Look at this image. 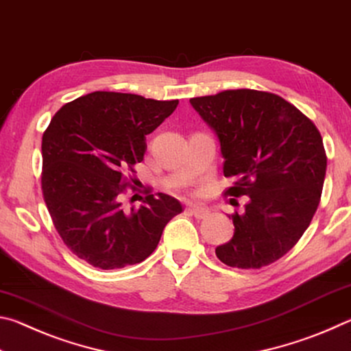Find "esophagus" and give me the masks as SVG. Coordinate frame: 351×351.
<instances>
[{
	"mask_svg": "<svg viewBox=\"0 0 351 351\" xmlns=\"http://www.w3.org/2000/svg\"><path fill=\"white\" fill-rule=\"evenodd\" d=\"M187 212L192 213V215L198 219L206 218L207 215H209V209L203 206H190V207H187Z\"/></svg>",
	"mask_w": 351,
	"mask_h": 351,
	"instance_id": "34e87169",
	"label": "esophagus"
}]
</instances>
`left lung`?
<instances>
[{
	"label": "left lung",
	"instance_id": "8db88e82",
	"mask_svg": "<svg viewBox=\"0 0 351 351\" xmlns=\"http://www.w3.org/2000/svg\"><path fill=\"white\" fill-rule=\"evenodd\" d=\"M215 130L223 173L235 176L226 197H249L232 213L234 237L215 249L230 268L260 269L293 249L322 195L326 153L310 117L274 93L226 90L190 99ZM229 217V218H230Z\"/></svg>",
	"mask_w": 351,
	"mask_h": 351
}]
</instances>
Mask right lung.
I'll use <instances>...</instances> for the list:
<instances>
[{"label":"right lung","mask_w":351,"mask_h":351,"mask_svg":"<svg viewBox=\"0 0 351 351\" xmlns=\"http://www.w3.org/2000/svg\"><path fill=\"white\" fill-rule=\"evenodd\" d=\"M178 100L94 91L63 105L41 141V190L64 245L99 269L144 261L161 240L180 201L144 189L139 209H125L127 190H139L134 165L144 159L145 136ZM138 197V195H134ZM133 199V198H132Z\"/></svg>","instance_id":"right-lung-1"}]
</instances>
